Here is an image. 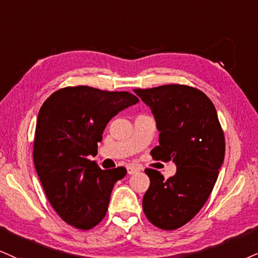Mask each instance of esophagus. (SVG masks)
I'll use <instances>...</instances> for the list:
<instances>
[{
  "mask_svg": "<svg viewBox=\"0 0 258 258\" xmlns=\"http://www.w3.org/2000/svg\"><path fill=\"white\" fill-rule=\"evenodd\" d=\"M126 171H128L129 174H134L138 172V171H140V168L138 166H135V165H128V166H126Z\"/></svg>",
  "mask_w": 258,
  "mask_h": 258,
  "instance_id": "34e87169",
  "label": "esophagus"
}]
</instances>
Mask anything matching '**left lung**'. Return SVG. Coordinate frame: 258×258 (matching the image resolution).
I'll use <instances>...</instances> for the list:
<instances>
[{
  "mask_svg": "<svg viewBox=\"0 0 258 258\" xmlns=\"http://www.w3.org/2000/svg\"><path fill=\"white\" fill-rule=\"evenodd\" d=\"M134 92L151 107L160 132L151 155L177 166L168 179L146 168L151 184L142 208L154 226L177 230L201 211L212 194L225 158L224 130L212 100L197 88L173 84Z\"/></svg>",
  "mask_w": 258,
  "mask_h": 258,
  "instance_id": "obj_1",
  "label": "left lung"
}]
</instances>
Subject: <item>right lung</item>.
<instances>
[{
	"label": "right lung",
	"instance_id": "add662e5",
	"mask_svg": "<svg viewBox=\"0 0 258 258\" xmlns=\"http://www.w3.org/2000/svg\"><path fill=\"white\" fill-rule=\"evenodd\" d=\"M139 103L129 92L88 86L53 92L38 113L33 161L50 205L67 224L91 230L106 215L123 166L101 170L88 159L98 153L106 124L119 111Z\"/></svg>",
	"mask_w": 258,
	"mask_h": 258
}]
</instances>
